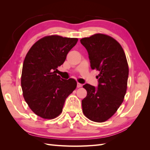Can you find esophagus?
<instances>
[{"instance_id":"obj_1","label":"esophagus","mask_w":150,"mask_h":150,"mask_svg":"<svg viewBox=\"0 0 150 150\" xmlns=\"http://www.w3.org/2000/svg\"><path fill=\"white\" fill-rule=\"evenodd\" d=\"M82 86V85L81 83H79V82H77V88H81Z\"/></svg>"}]
</instances>
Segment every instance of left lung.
Segmentation results:
<instances>
[{"label":"left lung","mask_w":150,"mask_h":150,"mask_svg":"<svg viewBox=\"0 0 150 150\" xmlns=\"http://www.w3.org/2000/svg\"><path fill=\"white\" fill-rule=\"evenodd\" d=\"M88 53L91 68L99 71L98 87L86 84L87 96L82 100V111L97 122L109 119L124 100L129 69L125 53L113 38L97 33L81 39Z\"/></svg>","instance_id":"8db88e82"}]
</instances>
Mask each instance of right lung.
Returning <instances> with one entry per match:
<instances>
[{
  "instance_id": "right-lung-1",
  "label": "right lung",
  "mask_w": 150,
  "mask_h": 150,
  "mask_svg": "<svg viewBox=\"0 0 150 150\" xmlns=\"http://www.w3.org/2000/svg\"><path fill=\"white\" fill-rule=\"evenodd\" d=\"M77 38L58 35L43 37L28 51L22 66L21 86L30 109L43 119H52L62 112L66 98L77 87L73 79L56 74Z\"/></svg>"
}]
</instances>
